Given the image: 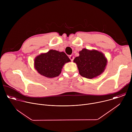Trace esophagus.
Returning a JSON list of instances; mask_svg holds the SVG:
<instances>
[{
  "mask_svg": "<svg viewBox=\"0 0 132 132\" xmlns=\"http://www.w3.org/2000/svg\"><path fill=\"white\" fill-rule=\"evenodd\" d=\"M69 59H70V60L71 61H72L73 60V59H74V56H73V55H70L69 56Z\"/></svg>",
  "mask_w": 132,
  "mask_h": 132,
  "instance_id": "1",
  "label": "esophagus"
}]
</instances>
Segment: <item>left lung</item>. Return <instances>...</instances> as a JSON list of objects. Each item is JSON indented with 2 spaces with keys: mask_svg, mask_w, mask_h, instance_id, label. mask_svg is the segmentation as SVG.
<instances>
[{
  "mask_svg": "<svg viewBox=\"0 0 132 132\" xmlns=\"http://www.w3.org/2000/svg\"><path fill=\"white\" fill-rule=\"evenodd\" d=\"M79 56L75 57L73 62L77 64L81 76L92 79L103 72L108 61L102 52L85 48L79 51Z\"/></svg>",
  "mask_w": 132,
  "mask_h": 132,
  "instance_id": "1",
  "label": "left lung"
}]
</instances>
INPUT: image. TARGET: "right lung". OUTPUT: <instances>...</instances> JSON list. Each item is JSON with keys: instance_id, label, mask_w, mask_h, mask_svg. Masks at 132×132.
<instances>
[{"instance_id": "1", "label": "right lung", "mask_w": 132, "mask_h": 132, "mask_svg": "<svg viewBox=\"0 0 132 132\" xmlns=\"http://www.w3.org/2000/svg\"><path fill=\"white\" fill-rule=\"evenodd\" d=\"M70 60L63 52L51 50L36 56L34 67L40 75L47 78L59 76L64 65Z\"/></svg>"}]
</instances>
